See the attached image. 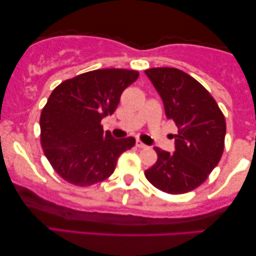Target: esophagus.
<instances>
[{
	"mask_svg": "<svg viewBox=\"0 0 256 256\" xmlns=\"http://www.w3.org/2000/svg\"><path fill=\"white\" fill-rule=\"evenodd\" d=\"M136 146H138V148H146V146L143 142L140 141V140H136Z\"/></svg>",
	"mask_w": 256,
	"mask_h": 256,
	"instance_id": "esophagus-1",
	"label": "esophagus"
}]
</instances>
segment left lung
<instances>
[{
    "label": "left lung",
    "mask_w": 256,
    "mask_h": 256,
    "mask_svg": "<svg viewBox=\"0 0 256 256\" xmlns=\"http://www.w3.org/2000/svg\"><path fill=\"white\" fill-rule=\"evenodd\" d=\"M144 72L162 98L166 118L178 128L174 152L155 146L157 160L144 174L160 191L186 194L218 166L225 146V116L208 90L188 73L174 68Z\"/></svg>",
    "instance_id": "obj_1"
}]
</instances>
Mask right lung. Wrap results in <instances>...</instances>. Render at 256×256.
I'll return each mask as SVG.
<instances>
[{
    "mask_svg": "<svg viewBox=\"0 0 256 256\" xmlns=\"http://www.w3.org/2000/svg\"><path fill=\"white\" fill-rule=\"evenodd\" d=\"M132 70L104 68L62 82L40 114V143L56 172L68 183L88 186L107 180L134 138H114L101 120L116 110L120 96L138 78Z\"/></svg>",
    "mask_w": 256,
    "mask_h": 256,
    "instance_id": "obj_1",
    "label": "right lung"
}]
</instances>
